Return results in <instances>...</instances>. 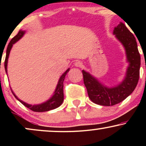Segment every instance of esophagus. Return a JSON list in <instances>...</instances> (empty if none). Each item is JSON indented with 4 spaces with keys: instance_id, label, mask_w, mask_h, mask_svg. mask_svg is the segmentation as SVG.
Segmentation results:
<instances>
[{
    "instance_id": "esophagus-1",
    "label": "esophagus",
    "mask_w": 146,
    "mask_h": 146,
    "mask_svg": "<svg viewBox=\"0 0 146 146\" xmlns=\"http://www.w3.org/2000/svg\"><path fill=\"white\" fill-rule=\"evenodd\" d=\"M74 64L75 66H77V67H81V66H82V62L80 61H76L74 63Z\"/></svg>"
}]
</instances>
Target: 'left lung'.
<instances>
[{
  "label": "left lung",
  "mask_w": 146,
  "mask_h": 146,
  "mask_svg": "<svg viewBox=\"0 0 146 146\" xmlns=\"http://www.w3.org/2000/svg\"><path fill=\"white\" fill-rule=\"evenodd\" d=\"M113 35L124 47L128 63L121 82L113 86H107L88 72L82 70L84 83L90 100L96 104L106 106L115 105L128 98L136 88L139 78L141 57L134 35L123 23L114 28Z\"/></svg>",
  "instance_id": "8db88e82"
}]
</instances>
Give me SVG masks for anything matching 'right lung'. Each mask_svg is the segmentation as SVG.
Returning <instances> with one entry per match:
<instances>
[{
    "label": "right lung",
    "instance_id": "right-lung-1",
    "mask_svg": "<svg viewBox=\"0 0 146 146\" xmlns=\"http://www.w3.org/2000/svg\"><path fill=\"white\" fill-rule=\"evenodd\" d=\"M25 31H23V30H20L19 32L18 33V34L16 35V36H14L12 39L11 40V41L9 42V44H8L7 48L6 51V58L5 60V72L7 75V63H8V58H9V56L10 51H11V48H12L13 44H15L16 42H18L20 39H21L23 38V36L25 35ZM70 68H68L64 73H63L62 75H61L59 80H58V84H57L56 90H55L54 93H53V95L47 101L45 102H43V103L39 104H35V105H31L29 104L26 103V102L22 101V100H20L19 98L16 96V94L13 92L12 89H11V92H12L13 95H14V97L19 101L21 103L23 104L25 106L27 107L28 108H29L30 110H33L34 112H46L48 111V110H53L55 108L59 107L60 105L62 104L64 101V92H63V82L64 80L65 76H66V74L68 71H69Z\"/></svg>",
    "mask_w": 146,
    "mask_h": 146
}]
</instances>
